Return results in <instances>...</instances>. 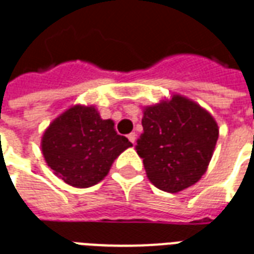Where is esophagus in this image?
<instances>
[{"label": "esophagus", "mask_w": 254, "mask_h": 254, "mask_svg": "<svg viewBox=\"0 0 254 254\" xmlns=\"http://www.w3.org/2000/svg\"><path fill=\"white\" fill-rule=\"evenodd\" d=\"M127 138H129V141L132 142V144H134V142H136V133H129V134H127Z\"/></svg>", "instance_id": "34e87169"}]
</instances>
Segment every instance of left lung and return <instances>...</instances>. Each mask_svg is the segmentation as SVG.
<instances>
[{
  "label": "left lung",
  "mask_w": 254,
  "mask_h": 254,
  "mask_svg": "<svg viewBox=\"0 0 254 254\" xmlns=\"http://www.w3.org/2000/svg\"><path fill=\"white\" fill-rule=\"evenodd\" d=\"M141 124L144 132L136 149L148 179L167 192L195 185L207 170L218 140V125L210 113L174 95L144 109Z\"/></svg>",
  "instance_id": "1"
}]
</instances>
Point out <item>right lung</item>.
<instances>
[{
    "label": "right lung",
    "mask_w": 254,
    "mask_h": 254,
    "mask_svg": "<svg viewBox=\"0 0 254 254\" xmlns=\"http://www.w3.org/2000/svg\"><path fill=\"white\" fill-rule=\"evenodd\" d=\"M132 142L93 106L76 105L51 124L41 140L48 167L67 185L86 189L108 175L113 161Z\"/></svg>",
    "instance_id": "obj_1"
}]
</instances>
